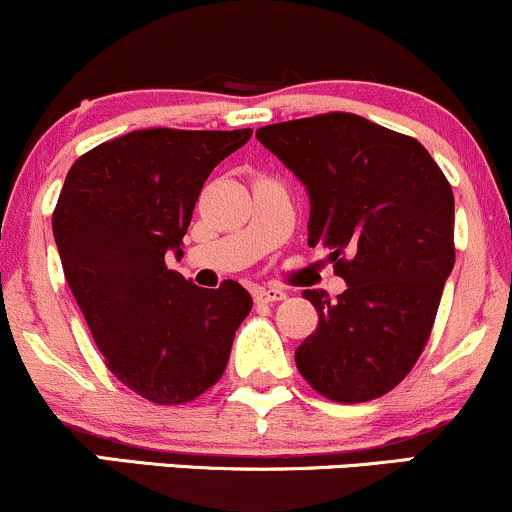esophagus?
Instances as JSON below:
<instances>
[{"mask_svg":"<svg viewBox=\"0 0 512 512\" xmlns=\"http://www.w3.org/2000/svg\"><path fill=\"white\" fill-rule=\"evenodd\" d=\"M287 292L283 287H256L254 290V300L258 304H273V302H280L285 300Z\"/></svg>","mask_w":512,"mask_h":512,"instance_id":"34e87169","label":"esophagus"}]
</instances>
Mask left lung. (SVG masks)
I'll use <instances>...</instances> for the list:
<instances>
[{"label": "left lung", "mask_w": 512, "mask_h": 512, "mask_svg": "<svg viewBox=\"0 0 512 512\" xmlns=\"http://www.w3.org/2000/svg\"><path fill=\"white\" fill-rule=\"evenodd\" d=\"M309 195V246L346 292L304 290L319 324L295 350L302 377L341 404L387 394L426 348L455 266V195L428 149L353 113L256 130Z\"/></svg>", "instance_id": "8db88e82"}]
</instances>
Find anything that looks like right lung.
<instances>
[{
	"label": "right lung",
	"mask_w": 512,
	"mask_h": 512,
	"mask_svg": "<svg viewBox=\"0 0 512 512\" xmlns=\"http://www.w3.org/2000/svg\"><path fill=\"white\" fill-rule=\"evenodd\" d=\"M244 130H135L67 171L53 234L67 285L108 370L154 404H186L222 377L254 307L234 280L217 290L166 268L183 256L195 200Z\"/></svg>",
	"instance_id": "right-lung-1"
}]
</instances>
